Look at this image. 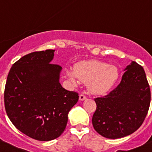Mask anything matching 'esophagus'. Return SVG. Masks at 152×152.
<instances>
[{"label": "esophagus", "instance_id": "esophagus-1", "mask_svg": "<svg viewBox=\"0 0 152 152\" xmlns=\"http://www.w3.org/2000/svg\"><path fill=\"white\" fill-rule=\"evenodd\" d=\"M86 99H87V97H86V96H84V94H80V96H79V100H80V101L86 100Z\"/></svg>", "mask_w": 152, "mask_h": 152}]
</instances>
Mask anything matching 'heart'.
Instances as JSON below:
<instances>
[{
	"mask_svg": "<svg viewBox=\"0 0 152 152\" xmlns=\"http://www.w3.org/2000/svg\"><path fill=\"white\" fill-rule=\"evenodd\" d=\"M74 84L78 79L88 84L89 91L94 94H103L115 85L119 78V70L113 64L96 60L81 61L75 64V70L67 71Z\"/></svg>",
	"mask_w": 152,
	"mask_h": 152,
	"instance_id": "1",
	"label": "heart"
}]
</instances>
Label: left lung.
<instances>
[{"label":"left lung","mask_w":152,"mask_h":152,"mask_svg":"<svg viewBox=\"0 0 152 152\" xmlns=\"http://www.w3.org/2000/svg\"><path fill=\"white\" fill-rule=\"evenodd\" d=\"M121 82L109 94L95 98L93 115L94 129L107 139H119L133 133L144 122L151 101L145 72L132 61L124 69Z\"/></svg>","instance_id":"1"}]
</instances>
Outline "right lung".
<instances>
[{
    "label": "right lung",
    "instance_id": "add662e5",
    "mask_svg": "<svg viewBox=\"0 0 152 152\" xmlns=\"http://www.w3.org/2000/svg\"><path fill=\"white\" fill-rule=\"evenodd\" d=\"M55 50L31 52L10 68L4 90L8 117L18 130L39 141L62 134L78 94L61 87V67L51 64Z\"/></svg>",
    "mask_w": 152,
    "mask_h": 152
}]
</instances>
